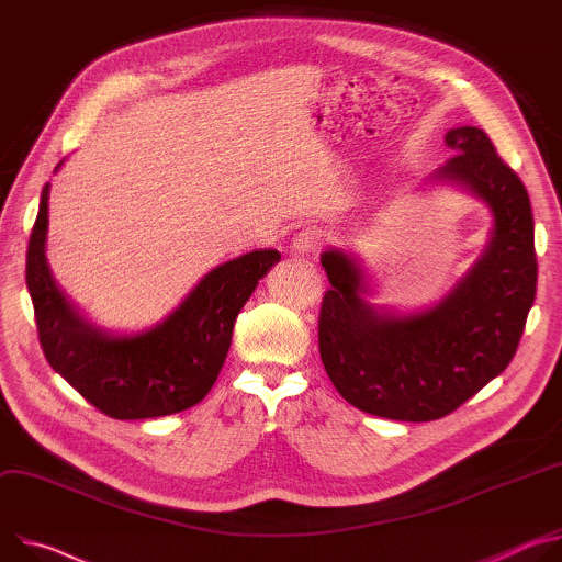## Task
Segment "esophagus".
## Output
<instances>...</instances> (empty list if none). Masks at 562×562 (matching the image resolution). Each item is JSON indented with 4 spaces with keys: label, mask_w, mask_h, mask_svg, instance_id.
Listing matches in <instances>:
<instances>
[{
    "label": "esophagus",
    "mask_w": 562,
    "mask_h": 562,
    "mask_svg": "<svg viewBox=\"0 0 562 562\" xmlns=\"http://www.w3.org/2000/svg\"><path fill=\"white\" fill-rule=\"evenodd\" d=\"M324 240V232L317 225H310L303 227L294 238H292V249L296 255H307V252H315V249L322 245Z\"/></svg>",
    "instance_id": "1"
}]
</instances>
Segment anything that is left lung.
Here are the masks:
<instances>
[{"mask_svg": "<svg viewBox=\"0 0 562 562\" xmlns=\"http://www.w3.org/2000/svg\"><path fill=\"white\" fill-rule=\"evenodd\" d=\"M453 158L430 173L484 203L493 216L477 261L438 301L415 313L372 305L363 266L326 247L319 352L339 395L397 422L440 419L509 366L536 299L533 214L518 173L477 127L445 136Z\"/></svg>", "mask_w": 562, "mask_h": 562, "instance_id": "8db88e82", "label": "left lung"}]
</instances>
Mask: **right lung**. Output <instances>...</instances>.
<instances>
[{"mask_svg": "<svg viewBox=\"0 0 562 562\" xmlns=\"http://www.w3.org/2000/svg\"><path fill=\"white\" fill-rule=\"evenodd\" d=\"M48 192L50 182L42 190L29 240L26 285L50 368L113 419L162 417L199 404L223 368L240 307L281 255L252 249L225 261L156 326L134 335L111 333L89 322L50 274Z\"/></svg>", "mask_w": 562, "mask_h": 562, "instance_id": "add662e5", "label": "right lung"}]
</instances>
